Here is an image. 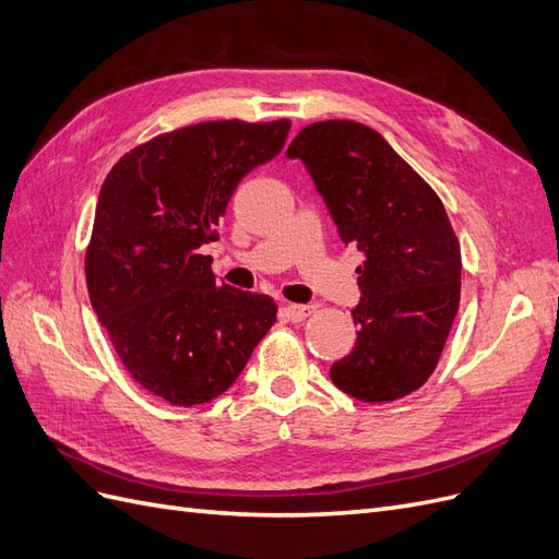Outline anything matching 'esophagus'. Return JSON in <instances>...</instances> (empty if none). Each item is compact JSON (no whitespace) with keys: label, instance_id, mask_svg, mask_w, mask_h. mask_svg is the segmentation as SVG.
<instances>
[{"label":"esophagus","instance_id":"34e87169","mask_svg":"<svg viewBox=\"0 0 559 559\" xmlns=\"http://www.w3.org/2000/svg\"><path fill=\"white\" fill-rule=\"evenodd\" d=\"M314 312V306H282L280 314L289 321H302Z\"/></svg>","mask_w":559,"mask_h":559}]
</instances>
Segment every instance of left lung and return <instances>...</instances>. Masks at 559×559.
I'll list each match as a JSON object with an SVG mask.
<instances>
[{
    "mask_svg": "<svg viewBox=\"0 0 559 559\" xmlns=\"http://www.w3.org/2000/svg\"><path fill=\"white\" fill-rule=\"evenodd\" d=\"M286 156L300 158L345 245L364 253L357 343L331 366L345 394L408 396L441 359L462 292V253L441 198L373 128L319 121Z\"/></svg>",
    "mask_w": 559,
    "mask_h": 559,
    "instance_id": "8db88e82",
    "label": "left lung"
}]
</instances>
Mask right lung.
I'll list each match as a JSON object with an SVG mask.
<instances>
[{
	"mask_svg": "<svg viewBox=\"0 0 559 559\" xmlns=\"http://www.w3.org/2000/svg\"><path fill=\"white\" fill-rule=\"evenodd\" d=\"M292 121H210L158 134L107 175L86 251L91 306L128 373L173 405L222 396L277 319L275 300L216 284L218 218Z\"/></svg>",
	"mask_w": 559,
	"mask_h": 559,
	"instance_id": "right-lung-1",
	"label": "right lung"
}]
</instances>
